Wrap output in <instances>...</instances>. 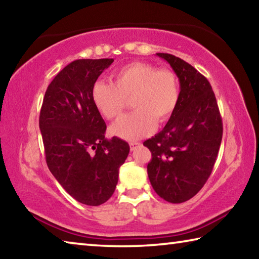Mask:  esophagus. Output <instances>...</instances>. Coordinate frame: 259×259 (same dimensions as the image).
<instances>
[{"mask_svg":"<svg viewBox=\"0 0 259 259\" xmlns=\"http://www.w3.org/2000/svg\"><path fill=\"white\" fill-rule=\"evenodd\" d=\"M140 145V143H138V142H131L130 143V148H131V151H134L136 147L137 146H139Z\"/></svg>","mask_w":259,"mask_h":259,"instance_id":"34e87169","label":"esophagus"}]
</instances>
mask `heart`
<instances>
[{
	"label": "heart",
	"mask_w": 259,
	"mask_h": 259,
	"mask_svg": "<svg viewBox=\"0 0 259 259\" xmlns=\"http://www.w3.org/2000/svg\"><path fill=\"white\" fill-rule=\"evenodd\" d=\"M114 83L96 81L91 99L104 117L116 120L131 98L133 113L113 125V134L125 140H136L151 134L156 120L168 121L178 106L181 90L176 74L157 69L147 63L135 61L113 74Z\"/></svg>",
	"instance_id": "obj_1"
}]
</instances>
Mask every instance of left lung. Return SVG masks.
<instances>
[{"instance_id": "1", "label": "left lung", "mask_w": 259, "mask_h": 259, "mask_svg": "<svg viewBox=\"0 0 259 259\" xmlns=\"http://www.w3.org/2000/svg\"><path fill=\"white\" fill-rule=\"evenodd\" d=\"M156 56L176 73L181 97L164 128L144 142L152 153L147 174L160 198L182 203L203 187L212 171L223 137L222 117L212 88L202 74L174 55Z\"/></svg>"}]
</instances>
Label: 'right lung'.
I'll return each mask as SVG.
<instances>
[{
	"mask_svg": "<svg viewBox=\"0 0 259 259\" xmlns=\"http://www.w3.org/2000/svg\"><path fill=\"white\" fill-rule=\"evenodd\" d=\"M114 59L74 60L48 87L40 130L48 168L78 202L100 205L113 195L129 144L105 138L106 123L91 99V88Z\"/></svg>",
	"mask_w": 259,
	"mask_h": 259,
	"instance_id": "right-lung-1",
	"label": "right lung"
}]
</instances>
